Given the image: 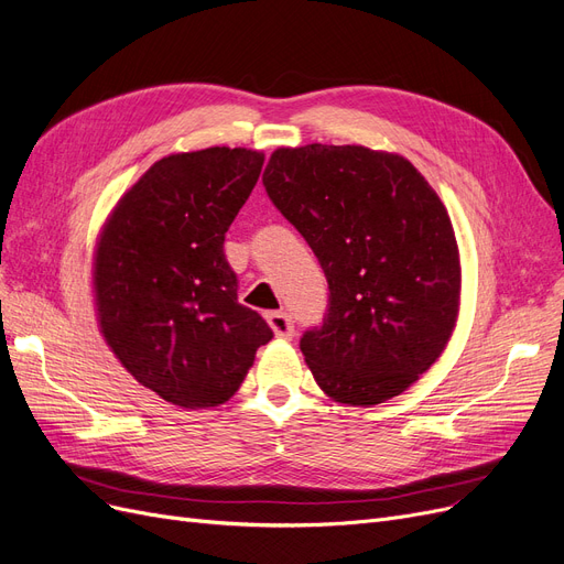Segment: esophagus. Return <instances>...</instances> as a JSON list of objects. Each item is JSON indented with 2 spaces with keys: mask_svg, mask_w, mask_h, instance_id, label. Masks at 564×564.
Listing matches in <instances>:
<instances>
[{
  "mask_svg": "<svg viewBox=\"0 0 564 564\" xmlns=\"http://www.w3.org/2000/svg\"><path fill=\"white\" fill-rule=\"evenodd\" d=\"M267 323H269L271 329H274V335L279 339H293V335H295L293 318H290L288 314H283V311H274V314H269Z\"/></svg>",
  "mask_w": 564,
  "mask_h": 564,
  "instance_id": "obj_1",
  "label": "esophagus"
}]
</instances>
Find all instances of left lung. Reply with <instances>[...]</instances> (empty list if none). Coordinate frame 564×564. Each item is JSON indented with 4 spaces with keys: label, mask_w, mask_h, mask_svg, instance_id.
<instances>
[{
    "label": "left lung",
    "mask_w": 564,
    "mask_h": 564,
    "mask_svg": "<svg viewBox=\"0 0 564 564\" xmlns=\"http://www.w3.org/2000/svg\"><path fill=\"white\" fill-rule=\"evenodd\" d=\"M329 285L323 325L300 348L335 402L381 404L442 356L460 306L446 206L415 166L365 145L276 149L262 176Z\"/></svg>",
    "instance_id": "obj_1"
}]
</instances>
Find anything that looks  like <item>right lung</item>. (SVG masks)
Masks as SVG:
<instances>
[{"label": "right lung", "instance_id": "add662e5", "mask_svg": "<svg viewBox=\"0 0 564 564\" xmlns=\"http://www.w3.org/2000/svg\"><path fill=\"white\" fill-rule=\"evenodd\" d=\"M248 149L158 160L120 197L97 241L104 339L132 377L183 409L227 402L274 332L239 304L225 232L260 178Z\"/></svg>", "mask_w": 564, "mask_h": 564}]
</instances>
